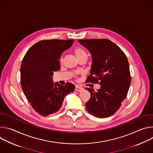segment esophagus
<instances>
[{
  "mask_svg": "<svg viewBox=\"0 0 153 153\" xmlns=\"http://www.w3.org/2000/svg\"><path fill=\"white\" fill-rule=\"evenodd\" d=\"M75 90L76 91H81L82 90H83V88L80 86H76L75 88Z\"/></svg>",
  "mask_w": 153,
  "mask_h": 153,
  "instance_id": "obj_1",
  "label": "esophagus"
}]
</instances>
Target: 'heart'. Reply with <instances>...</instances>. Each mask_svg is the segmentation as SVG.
Masks as SVG:
<instances>
[{"mask_svg":"<svg viewBox=\"0 0 153 153\" xmlns=\"http://www.w3.org/2000/svg\"><path fill=\"white\" fill-rule=\"evenodd\" d=\"M74 53L76 56V57H79L80 56L83 54H85V51H83L81 48H76L75 50H74Z\"/></svg>","mask_w":153,"mask_h":153,"instance_id":"heart-1","label":"heart"}]
</instances>
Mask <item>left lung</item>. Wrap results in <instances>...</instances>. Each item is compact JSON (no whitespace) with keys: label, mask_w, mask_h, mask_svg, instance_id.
Listing matches in <instances>:
<instances>
[{"label":"left lung","mask_w":153,"mask_h":153,"mask_svg":"<svg viewBox=\"0 0 153 153\" xmlns=\"http://www.w3.org/2000/svg\"><path fill=\"white\" fill-rule=\"evenodd\" d=\"M91 54L92 65L87 82L98 83L95 91L85 88L91 94L86 110L98 118L112 116L126 99L131 83L129 63L126 55L108 39L78 40Z\"/></svg>","instance_id":"1"}]
</instances>
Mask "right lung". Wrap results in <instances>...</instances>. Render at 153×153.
Returning <instances> with one entry per match:
<instances>
[{"label": "right lung", "mask_w": 153, "mask_h": 153, "mask_svg": "<svg viewBox=\"0 0 153 153\" xmlns=\"http://www.w3.org/2000/svg\"><path fill=\"white\" fill-rule=\"evenodd\" d=\"M73 43V39L38 42L28 50L22 62V88L34 110L43 116L57 112L65 97L75 89L71 83L62 85L53 81V71L60 69L62 53Z\"/></svg>", "instance_id": "obj_1"}]
</instances>
